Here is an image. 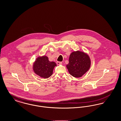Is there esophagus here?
<instances>
[{"instance_id": "esophagus-1", "label": "esophagus", "mask_w": 121, "mask_h": 121, "mask_svg": "<svg viewBox=\"0 0 121 121\" xmlns=\"http://www.w3.org/2000/svg\"><path fill=\"white\" fill-rule=\"evenodd\" d=\"M57 65H62V62H57Z\"/></svg>"}]
</instances>
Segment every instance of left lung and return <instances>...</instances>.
<instances>
[{
    "instance_id": "obj_1",
    "label": "left lung",
    "mask_w": 121,
    "mask_h": 121,
    "mask_svg": "<svg viewBox=\"0 0 121 121\" xmlns=\"http://www.w3.org/2000/svg\"><path fill=\"white\" fill-rule=\"evenodd\" d=\"M91 61L89 56L79 50L72 52L69 56V63L66 65L70 74L75 78H80L89 70Z\"/></svg>"
}]
</instances>
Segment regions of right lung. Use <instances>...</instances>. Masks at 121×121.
Returning a JSON list of instances; mask_svg holds the SVG:
<instances>
[{
	"mask_svg": "<svg viewBox=\"0 0 121 121\" xmlns=\"http://www.w3.org/2000/svg\"><path fill=\"white\" fill-rule=\"evenodd\" d=\"M57 66L54 62H50L45 55L39 56L33 65V69L35 73L43 78H48L52 74L54 68Z\"/></svg>",
	"mask_w": 121,
	"mask_h": 121,
	"instance_id": "obj_1",
	"label": "right lung"
}]
</instances>
